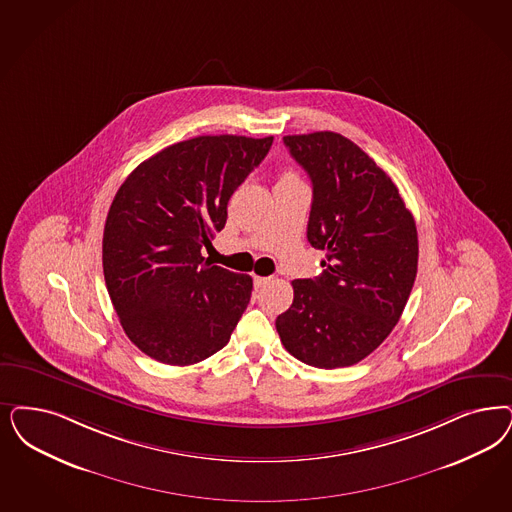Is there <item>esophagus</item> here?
<instances>
[{
  "label": "esophagus",
  "instance_id": "obj_1",
  "mask_svg": "<svg viewBox=\"0 0 512 512\" xmlns=\"http://www.w3.org/2000/svg\"><path fill=\"white\" fill-rule=\"evenodd\" d=\"M268 282H270V278H263V276H255V278H253V285H255V289L263 287V285H266Z\"/></svg>",
  "mask_w": 512,
  "mask_h": 512
}]
</instances>
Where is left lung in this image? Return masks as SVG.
Listing matches in <instances>:
<instances>
[{"label": "left lung", "instance_id": "obj_1", "mask_svg": "<svg viewBox=\"0 0 512 512\" xmlns=\"http://www.w3.org/2000/svg\"><path fill=\"white\" fill-rule=\"evenodd\" d=\"M312 179L308 242L325 251L314 280L276 319L285 350L318 369L350 367L374 352L405 310L418 272V232L391 177L336 132L285 136Z\"/></svg>", "mask_w": 512, "mask_h": 512}]
</instances>
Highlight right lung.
<instances>
[{
	"mask_svg": "<svg viewBox=\"0 0 512 512\" xmlns=\"http://www.w3.org/2000/svg\"><path fill=\"white\" fill-rule=\"evenodd\" d=\"M272 136H198L162 149L124 179L107 213L102 263L124 333L164 365L219 352L253 280L202 257L227 204L270 151Z\"/></svg>",
	"mask_w": 512,
	"mask_h": 512,
	"instance_id": "add662e5",
	"label": "right lung"
}]
</instances>
